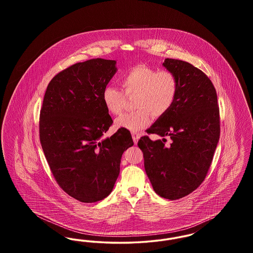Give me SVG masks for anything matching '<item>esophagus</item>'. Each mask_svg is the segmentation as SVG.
I'll return each instance as SVG.
<instances>
[{
	"instance_id": "esophagus-1",
	"label": "esophagus",
	"mask_w": 253,
	"mask_h": 253,
	"mask_svg": "<svg viewBox=\"0 0 253 253\" xmlns=\"http://www.w3.org/2000/svg\"><path fill=\"white\" fill-rule=\"evenodd\" d=\"M132 140H133L134 144H136V143H137V141H138V139H139V137H140V133H137V132H132Z\"/></svg>"
}]
</instances>
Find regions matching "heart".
Returning <instances> with one entry per match:
<instances>
[{
    "label": "heart",
    "instance_id": "obj_1",
    "mask_svg": "<svg viewBox=\"0 0 253 253\" xmlns=\"http://www.w3.org/2000/svg\"><path fill=\"white\" fill-rule=\"evenodd\" d=\"M127 96H134V111L121 116L118 127L136 132L148 126L155 118H161L172 107L178 93V79L169 70H157L139 64L128 69L121 78ZM118 87L107 85L102 90V101L110 114L119 116L124 109L126 96Z\"/></svg>",
    "mask_w": 253,
    "mask_h": 253
}]
</instances>
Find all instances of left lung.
<instances>
[{"instance_id":"obj_1","label":"left lung","mask_w":253,"mask_h":253,"mask_svg":"<svg viewBox=\"0 0 253 253\" xmlns=\"http://www.w3.org/2000/svg\"><path fill=\"white\" fill-rule=\"evenodd\" d=\"M163 65L177 77L178 93L168 113L147 130L163 139L144 135L137 145L155 192L176 200L205 180L220 136V116L215 88L204 72L175 59H166ZM166 136L172 139L169 146Z\"/></svg>"}]
</instances>
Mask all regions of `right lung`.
Returning a JSON list of instances; mask_svg holds the SVG:
<instances>
[{"mask_svg": "<svg viewBox=\"0 0 253 253\" xmlns=\"http://www.w3.org/2000/svg\"><path fill=\"white\" fill-rule=\"evenodd\" d=\"M116 62L97 58L60 71L49 83L40 113V141L53 176L84 203L108 196L122 154L133 145L123 128L100 139L113 124L101 95L117 72Z\"/></svg>", "mask_w": 253, "mask_h": 253, "instance_id": "obj_1", "label": "right lung"}]
</instances>
